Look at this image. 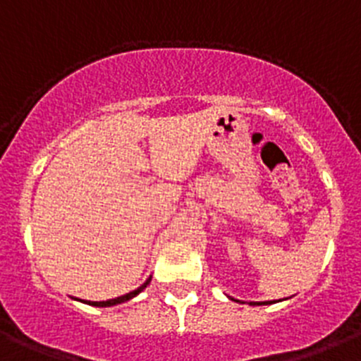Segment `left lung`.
I'll return each instance as SVG.
<instances>
[{"label":"left lung","mask_w":361,"mask_h":361,"mask_svg":"<svg viewBox=\"0 0 361 361\" xmlns=\"http://www.w3.org/2000/svg\"><path fill=\"white\" fill-rule=\"evenodd\" d=\"M228 298H230V295H228ZM231 301H235V302H244V301H238V299H233V298H230ZM272 302L274 301H251L249 302V305L251 306H262V305H272Z\"/></svg>","instance_id":"8db88e82"}]
</instances>
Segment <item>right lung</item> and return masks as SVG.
I'll list each match as a JSON object with an SVG mask.
<instances>
[{"label": "right lung", "instance_id": "obj_1", "mask_svg": "<svg viewBox=\"0 0 361 361\" xmlns=\"http://www.w3.org/2000/svg\"><path fill=\"white\" fill-rule=\"evenodd\" d=\"M149 281H151V276L149 278L146 279V281L142 283V285H140L139 288H135V290H131V292H128V294H124V295H121V298H116V299H109V301H82V299H76V301H82V302H85V305H90V306H97V308H106V306H116V305H121V302H126V301H130V299H133V298H137V295L140 294V292L144 290V288L147 287V285H149Z\"/></svg>", "mask_w": 361, "mask_h": 361}]
</instances>
